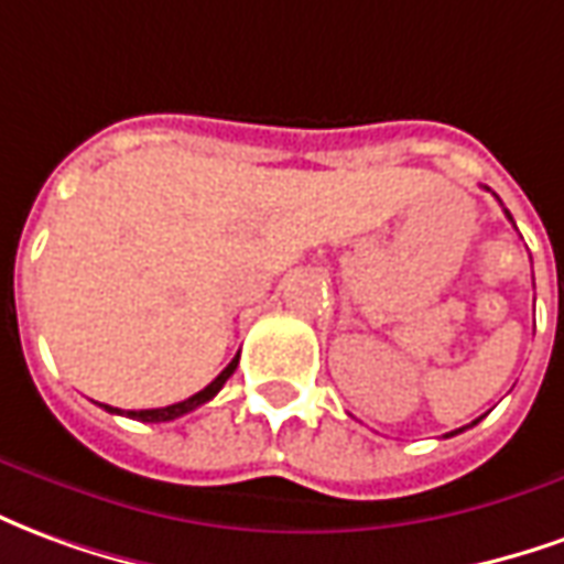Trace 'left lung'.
<instances>
[{
	"mask_svg": "<svg viewBox=\"0 0 564 564\" xmlns=\"http://www.w3.org/2000/svg\"><path fill=\"white\" fill-rule=\"evenodd\" d=\"M507 218H510V212H507ZM474 425H477V422H474ZM458 431H465V429H458ZM458 431H449L446 437H453V434H458Z\"/></svg>",
	"mask_w": 564,
	"mask_h": 564,
	"instance_id": "8db88e82",
	"label": "left lung"
}]
</instances>
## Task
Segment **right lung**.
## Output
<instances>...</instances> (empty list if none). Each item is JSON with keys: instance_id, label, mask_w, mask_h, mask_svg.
Listing matches in <instances>:
<instances>
[{"instance_id": "right-lung-1", "label": "right lung", "mask_w": 564, "mask_h": 564, "mask_svg": "<svg viewBox=\"0 0 564 564\" xmlns=\"http://www.w3.org/2000/svg\"><path fill=\"white\" fill-rule=\"evenodd\" d=\"M237 365H239V355H237V358H234V361H230V365L225 367V370H221V373H218V377L212 379L206 389L197 391V394H191L187 401L170 403V406H161V410H130L127 416L139 419V422H170V419L185 416V413H191V410H197V406H203V403H206V401H212V398H215V394L221 391V386H225L227 379L234 377V370H237ZM102 406H106L109 413H121L118 406H109V403H102Z\"/></svg>"}]
</instances>
